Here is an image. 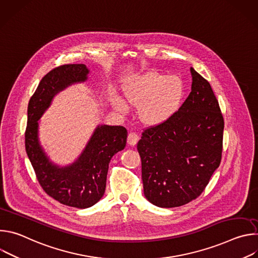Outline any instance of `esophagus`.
<instances>
[{
  "label": "esophagus",
  "instance_id": "obj_1",
  "mask_svg": "<svg viewBox=\"0 0 258 258\" xmlns=\"http://www.w3.org/2000/svg\"><path fill=\"white\" fill-rule=\"evenodd\" d=\"M138 141H139V135L137 133L133 132V133L128 134V136H127V143H128V145L135 146L138 143Z\"/></svg>",
  "mask_w": 258,
  "mask_h": 258
}]
</instances>
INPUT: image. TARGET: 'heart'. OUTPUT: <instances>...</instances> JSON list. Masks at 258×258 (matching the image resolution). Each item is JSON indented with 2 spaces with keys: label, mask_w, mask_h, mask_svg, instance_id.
Wrapping results in <instances>:
<instances>
[{
  "label": "heart",
  "mask_w": 258,
  "mask_h": 258,
  "mask_svg": "<svg viewBox=\"0 0 258 258\" xmlns=\"http://www.w3.org/2000/svg\"><path fill=\"white\" fill-rule=\"evenodd\" d=\"M122 92L127 104L139 106L140 120L147 125L156 126L175 114L185 94V87L178 77H166L150 71L130 80ZM125 103L117 96L111 98L112 106L120 113L126 112Z\"/></svg>",
  "instance_id": "heart-1"
}]
</instances>
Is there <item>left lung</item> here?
Returning a JSON list of instances; mask_svg holds the SVG:
<instances>
[{
	"mask_svg": "<svg viewBox=\"0 0 258 258\" xmlns=\"http://www.w3.org/2000/svg\"><path fill=\"white\" fill-rule=\"evenodd\" d=\"M191 93L166 122L143 132L138 142L144 195L171 208L196 199L219 166L224 117L209 83L191 67Z\"/></svg>",
	"mask_w": 258,
	"mask_h": 258,
	"instance_id": "obj_1",
	"label": "left lung"
}]
</instances>
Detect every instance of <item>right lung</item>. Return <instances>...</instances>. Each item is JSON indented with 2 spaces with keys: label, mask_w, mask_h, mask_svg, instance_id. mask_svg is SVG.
<instances>
[{
  "label": "right lung",
  "mask_w": 258,
  "mask_h": 258,
  "mask_svg": "<svg viewBox=\"0 0 258 258\" xmlns=\"http://www.w3.org/2000/svg\"><path fill=\"white\" fill-rule=\"evenodd\" d=\"M89 73L85 64H65L48 72L29 100L25 131V150L44 191L64 205L81 209L103 197L109 162L124 149L127 131L120 125H98L79 158L59 166L50 160L40 143L39 119L59 92L85 83Z\"/></svg>",
  "instance_id": "obj_1"
}]
</instances>
